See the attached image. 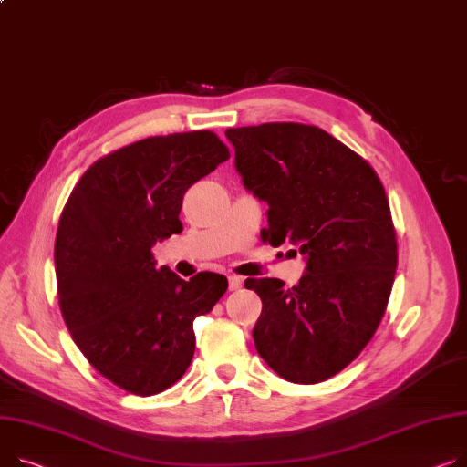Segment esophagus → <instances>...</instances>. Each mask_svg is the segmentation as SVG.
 Wrapping results in <instances>:
<instances>
[{
  "label": "esophagus",
  "instance_id": "1",
  "mask_svg": "<svg viewBox=\"0 0 467 467\" xmlns=\"http://www.w3.org/2000/svg\"><path fill=\"white\" fill-rule=\"evenodd\" d=\"M242 285H244V277L242 275H236V274L229 275V289L231 291H238Z\"/></svg>",
  "mask_w": 467,
  "mask_h": 467
}]
</instances>
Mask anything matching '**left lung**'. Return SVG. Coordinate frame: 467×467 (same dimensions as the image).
Segmentation results:
<instances>
[{"instance_id": "obj_1", "label": "left lung", "mask_w": 467, "mask_h": 467, "mask_svg": "<svg viewBox=\"0 0 467 467\" xmlns=\"http://www.w3.org/2000/svg\"><path fill=\"white\" fill-rule=\"evenodd\" d=\"M225 135L244 185L270 206L263 240L306 255L293 289L275 277L245 279L263 302L257 353L291 383L327 381L360 355L389 304L398 242L383 183L316 126L272 121Z\"/></svg>"}]
</instances>
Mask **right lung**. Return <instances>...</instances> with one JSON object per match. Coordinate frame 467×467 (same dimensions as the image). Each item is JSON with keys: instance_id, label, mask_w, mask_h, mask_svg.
Returning a JSON list of instances; mask_svg holds the SVG:
<instances>
[{"instance_id": "1", "label": "right lung", "mask_w": 467, "mask_h": 467, "mask_svg": "<svg viewBox=\"0 0 467 467\" xmlns=\"http://www.w3.org/2000/svg\"><path fill=\"white\" fill-rule=\"evenodd\" d=\"M231 158L212 131L148 137L93 163L61 212L56 282L77 348L103 378L137 396L174 385L195 353L193 321L212 312L227 277L183 282L151 247L182 233L183 193Z\"/></svg>"}]
</instances>
